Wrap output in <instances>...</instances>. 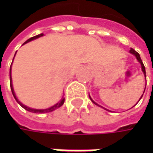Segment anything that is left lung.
Instances as JSON below:
<instances>
[{
    "instance_id": "1",
    "label": "left lung",
    "mask_w": 153,
    "mask_h": 153,
    "mask_svg": "<svg viewBox=\"0 0 153 153\" xmlns=\"http://www.w3.org/2000/svg\"><path fill=\"white\" fill-rule=\"evenodd\" d=\"M129 53H132V54H134V55L135 56L136 59L138 60V62H139V63H140V65H141V70H142V72H143V74H144L145 78H146V69H145L144 65H143V62H142V60H141V59H140V54H139V53H137V52H136V51L134 50L133 48H130V50H129ZM145 89H146V87H145ZM145 89H144V92H145ZM144 92H143V94H144ZM142 96H143V94L141 95V97L140 98V99L142 98ZM89 98H90L91 101L93 103H94V104H95L96 105H98V106H100V107H102L101 105H98V104L96 102H94V100H92V98L90 97V95H89ZM138 102H139V101H138ZM136 104H137V103H136ZM102 108H104V107H102ZM104 109H105V110H106V111H109V110H107V109H105V108H104Z\"/></svg>"
}]
</instances>
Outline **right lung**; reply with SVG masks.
Listing matches in <instances>:
<instances>
[{
    "mask_svg": "<svg viewBox=\"0 0 153 153\" xmlns=\"http://www.w3.org/2000/svg\"><path fill=\"white\" fill-rule=\"evenodd\" d=\"M41 36H43V33H42V34H39L37 36H33L31 38L28 39L26 42L24 43V44H25L27 42H31L33 40H36V39L39 38V37H41ZM23 44V45H24ZM16 54V53H15ZM14 59V58H13ZM13 64V63H12ZM11 71H12V65H11V66H10V87H11V90H12V93H13V97L16 100V101L19 103V105H20L21 106L23 107L24 109H25L26 111H30V112H33V113H48V112H51V111H55L56 109L59 108L60 106L63 105V104L65 102V99L64 97H62V99L59 101L58 103H56L54 105H52L51 107L49 108H47V109H35V108H30V107H28L26 105H25L24 104H22V103L19 100V99L17 98L16 96V94H15V92L14 89H13V82H12V75H11Z\"/></svg>",
    "mask_w": 153,
    "mask_h": 153,
    "instance_id": "add662e5",
    "label": "right lung"
}]
</instances>
